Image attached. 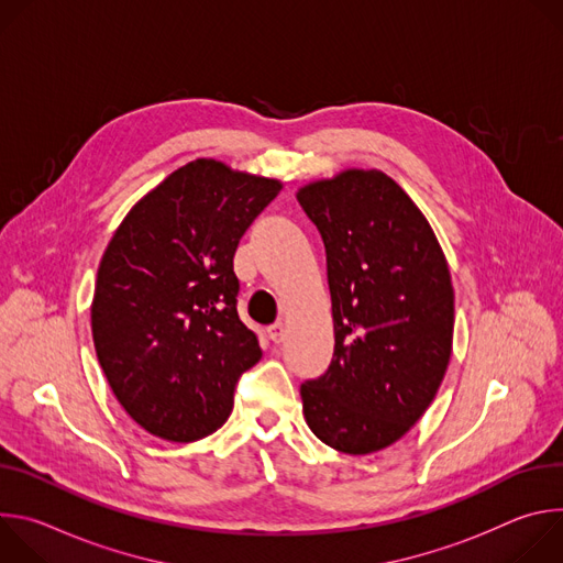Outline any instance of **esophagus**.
<instances>
[{"label":"esophagus","instance_id":"esophagus-1","mask_svg":"<svg viewBox=\"0 0 563 563\" xmlns=\"http://www.w3.org/2000/svg\"><path fill=\"white\" fill-rule=\"evenodd\" d=\"M269 339L278 345V343H283L285 341V323H280V320H278V323H274V325H269Z\"/></svg>","mask_w":563,"mask_h":563}]
</instances>
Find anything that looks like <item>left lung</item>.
I'll use <instances>...</instances> for the list:
<instances>
[{
	"mask_svg": "<svg viewBox=\"0 0 563 563\" xmlns=\"http://www.w3.org/2000/svg\"><path fill=\"white\" fill-rule=\"evenodd\" d=\"M323 238L334 358L300 385L309 430L345 454L378 452L428 410L450 363L454 291L426 216L391 178L350 169L298 191Z\"/></svg>",
	"mask_w": 563,
	"mask_h": 563,
	"instance_id": "left-lung-1",
	"label": "left lung"
}]
</instances>
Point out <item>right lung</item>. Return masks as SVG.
Here are the masks:
<instances>
[{"mask_svg": "<svg viewBox=\"0 0 563 563\" xmlns=\"http://www.w3.org/2000/svg\"><path fill=\"white\" fill-rule=\"evenodd\" d=\"M280 183L196 159L146 194L102 256L98 361L126 415L176 443L216 432L263 352L238 316L233 256Z\"/></svg>", "mask_w": 563, "mask_h": 563, "instance_id": "obj_1", "label": "right lung"}]
</instances>
